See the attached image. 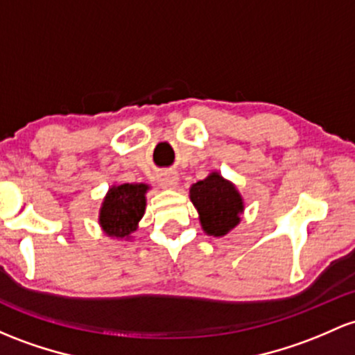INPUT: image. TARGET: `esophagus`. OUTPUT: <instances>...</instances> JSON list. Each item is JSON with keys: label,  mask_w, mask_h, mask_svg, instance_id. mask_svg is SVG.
<instances>
[{"label": "esophagus", "mask_w": 355, "mask_h": 355, "mask_svg": "<svg viewBox=\"0 0 355 355\" xmlns=\"http://www.w3.org/2000/svg\"><path fill=\"white\" fill-rule=\"evenodd\" d=\"M159 182H162V185L173 189V187H177L178 184V177L173 171H163V173L159 175Z\"/></svg>", "instance_id": "esophagus-1"}]
</instances>
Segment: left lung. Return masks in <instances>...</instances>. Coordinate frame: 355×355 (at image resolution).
<instances>
[{
  "label": "left lung",
  "instance_id": "left-lung-1",
  "mask_svg": "<svg viewBox=\"0 0 355 355\" xmlns=\"http://www.w3.org/2000/svg\"><path fill=\"white\" fill-rule=\"evenodd\" d=\"M190 200L200 216L202 229L209 236H224L239 224L243 214V197L231 182L219 173H210L190 189Z\"/></svg>",
  "mask_w": 355,
  "mask_h": 355
}]
</instances>
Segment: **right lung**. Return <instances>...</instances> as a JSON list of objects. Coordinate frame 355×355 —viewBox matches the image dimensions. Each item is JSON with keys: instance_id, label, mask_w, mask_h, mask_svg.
<instances>
[{"instance_id": "1", "label": "right lung", "mask_w": 355, "mask_h": 355, "mask_svg": "<svg viewBox=\"0 0 355 355\" xmlns=\"http://www.w3.org/2000/svg\"><path fill=\"white\" fill-rule=\"evenodd\" d=\"M148 185L123 184L109 189L99 214V224L107 236L128 237L145 214Z\"/></svg>"}]
</instances>
